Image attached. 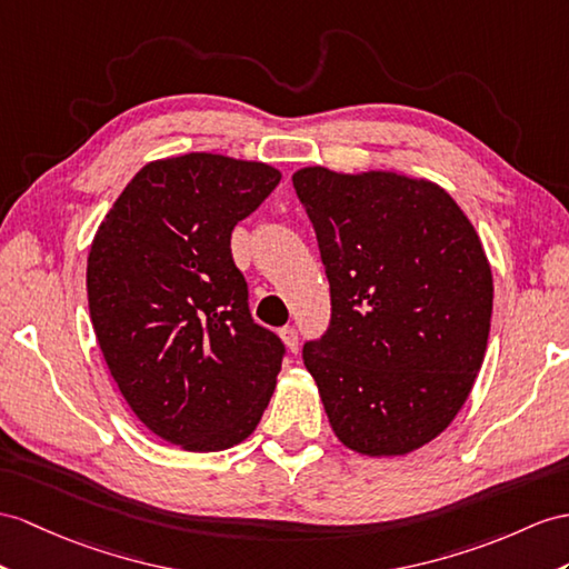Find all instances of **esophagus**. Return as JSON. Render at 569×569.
<instances>
[{
    "label": "esophagus",
    "instance_id": "esophagus-1",
    "mask_svg": "<svg viewBox=\"0 0 569 569\" xmlns=\"http://www.w3.org/2000/svg\"><path fill=\"white\" fill-rule=\"evenodd\" d=\"M280 338L284 340L289 352H297V350H299V332H297L295 326H284V328L280 330Z\"/></svg>",
    "mask_w": 569,
    "mask_h": 569
}]
</instances>
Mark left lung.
<instances>
[{
	"label": "left lung",
	"mask_w": 569,
	"mask_h": 569,
	"mask_svg": "<svg viewBox=\"0 0 569 569\" xmlns=\"http://www.w3.org/2000/svg\"><path fill=\"white\" fill-rule=\"evenodd\" d=\"M330 284V323L303 345L332 432L400 456L445 432L490 336L492 272L459 204L429 180L311 166L292 176Z\"/></svg>",
	"instance_id": "1"
}]
</instances>
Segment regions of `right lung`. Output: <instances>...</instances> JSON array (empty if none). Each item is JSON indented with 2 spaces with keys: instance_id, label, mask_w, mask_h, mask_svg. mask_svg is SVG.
Masks as SVG:
<instances>
[{
  "instance_id": "right-lung-1",
  "label": "right lung",
  "mask_w": 569,
  "mask_h": 569,
  "mask_svg": "<svg viewBox=\"0 0 569 569\" xmlns=\"http://www.w3.org/2000/svg\"><path fill=\"white\" fill-rule=\"evenodd\" d=\"M260 161H151L110 207L87 262L89 311L110 377L151 432L221 451L253 432L284 342L253 321L231 231L280 183Z\"/></svg>"
}]
</instances>
